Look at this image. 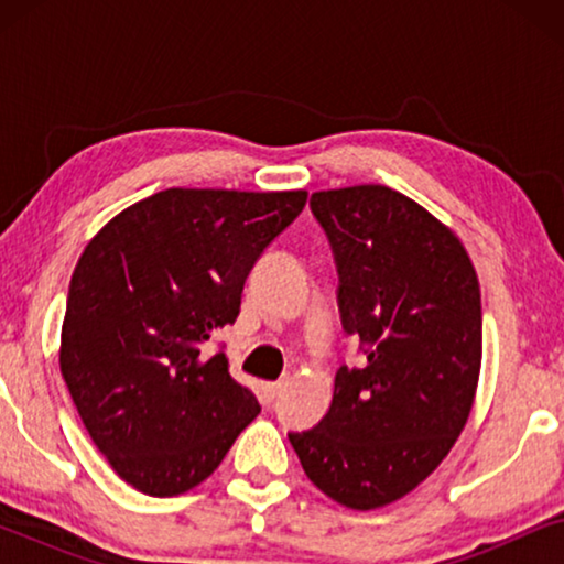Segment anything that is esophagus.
Listing matches in <instances>:
<instances>
[{
  "label": "esophagus",
  "instance_id": "34e87169",
  "mask_svg": "<svg viewBox=\"0 0 564 564\" xmlns=\"http://www.w3.org/2000/svg\"><path fill=\"white\" fill-rule=\"evenodd\" d=\"M282 388L284 382H264L261 384V400H264V403H272V400L282 392Z\"/></svg>",
  "mask_w": 564,
  "mask_h": 564
}]
</instances>
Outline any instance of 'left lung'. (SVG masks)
Returning <instances> with one entry per match:
<instances>
[{
  "label": "left lung",
  "instance_id": "left-lung-1",
  "mask_svg": "<svg viewBox=\"0 0 564 564\" xmlns=\"http://www.w3.org/2000/svg\"><path fill=\"white\" fill-rule=\"evenodd\" d=\"M338 272V311L365 367L336 372L321 423L288 434L315 488L372 511L426 480L457 442L482 361L480 282L426 207L382 184L315 192Z\"/></svg>",
  "mask_w": 564,
  "mask_h": 564
}]
</instances>
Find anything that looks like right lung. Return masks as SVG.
<instances>
[{
	"mask_svg": "<svg viewBox=\"0 0 564 564\" xmlns=\"http://www.w3.org/2000/svg\"><path fill=\"white\" fill-rule=\"evenodd\" d=\"M305 189L172 187L87 243L68 284L61 375L91 442L153 498L207 480L257 419V395L205 354L241 311L261 251L303 213Z\"/></svg>",
	"mask_w": 564,
	"mask_h": 564,
	"instance_id": "1",
	"label": "right lung"
}]
</instances>
